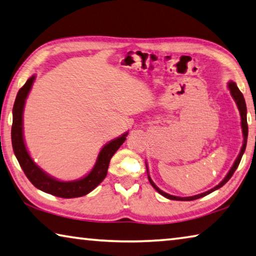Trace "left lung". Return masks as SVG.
Masks as SVG:
<instances>
[{"mask_svg": "<svg viewBox=\"0 0 256 256\" xmlns=\"http://www.w3.org/2000/svg\"><path fill=\"white\" fill-rule=\"evenodd\" d=\"M228 86L230 88V93L231 96H232V98L234 99V101H236L237 106H238V109L239 112H240V117H242V134H244V144H242V150H240V154H239V156L237 157L236 162H234L232 168H231V170L229 171V173L226 174V176L224 178V179L222 180V182H220L216 186H214L213 189L208 190V192H202V194H196V196H192V197H176V196H172V194H166L164 192H162V190L158 188V186H156V184H154V182L152 181V179H150V176H148L149 179V182L152 184V186L155 188L158 192H160V194H163L164 197L168 198V200H198V198H202L206 196V194H208L210 192H213L214 190H216L218 188H221V186L223 184H226V182L229 181V179L231 176H232V174L234 173V171H236L239 163H240L242 160V154H244L245 149H246V144H247V136H248V126H247V118H246V104H245V99H244V96H242V93L239 91V88H237V85L234 82H230L228 84ZM148 170V168H147ZM148 172V171H147Z\"/></svg>", "mask_w": 256, "mask_h": 256, "instance_id": "1", "label": "left lung"}]
</instances>
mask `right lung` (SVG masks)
Returning <instances> with one entry per match:
<instances>
[{
    "label": "right lung",
    "instance_id": "1",
    "mask_svg": "<svg viewBox=\"0 0 256 256\" xmlns=\"http://www.w3.org/2000/svg\"><path fill=\"white\" fill-rule=\"evenodd\" d=\"M34 80L35 76H32L25 83V85L20 88L14 104V110H12L14 120H12L11 128V141L14 155L17 157L19 164L22 166L24 173L28 178V180L38 189L62 198H75L85 196L86 194L92 192L96 186L100 184L104 178H106L110 158L118 150L120 146L123 144L124 141L126 140L128 133L112 140V142H109L101 149L94 168L83 179L70 182H64L54 179V178L48 176L46 173H44L34 163L30 156V154L27 152L25 142H24L22 112L24 106H25V100L27 98V94L30 91Z\"/></svg>",
    "mask_w": 256,
    "mask_h": 256
}]
</instances>
